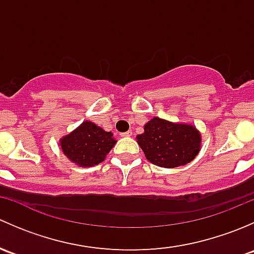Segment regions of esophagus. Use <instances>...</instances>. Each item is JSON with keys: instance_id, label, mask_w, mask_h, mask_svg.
<instances>
[{"instance_id": "obj_1", "label": "esophagus", "mask_w": 254, "mask_h": 254, "mask_svg": "<svg viewBox=\"0 0 254 254\" xmlns=\"http://www.w3.org/2000/svg\"><path fill=\"white\" fill-rule=\"evenodd\" d=\"M131 135H132V132L129 130V131L122 132V134H120V136H122V137H129V136H131Z\"/></svg>"}]
</instances>
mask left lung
Returning <instances> with one entry per match:
<instances>
[{"mask_svg": "<svg viewBox=\"0 0 254 254\" xmlns=\"http://www.w3.org/2000/svg\"><path fill=\"white\" fill-rule=\"evenodd\" d=\"M136 141L152 165L176 168L191 162L201 147L200 131L188 123H173L153 117L143 125Z\"/></svg>", "mask_w": 254, "mask_h": 254, "instance_id": "obj_1", "label": "left lung"}]
</instances>
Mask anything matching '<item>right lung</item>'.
<instances>
[{"mask_svg": "<svg viewBox=\"0 0 254 254\" xmlns=\"http://www.w3.org/2000/svg\"><path fill=\"white\" fill-rule=\"evenodd\" d=\"M61 151L78 167H92L106 160L113 146L117 143L114 135L94 124L84 120L70 134L59 140Z\"/></svg>", "mask_w": 254, "mask_h": 254, "instance_id": "1", "label": "right lung"}]
</instances>
